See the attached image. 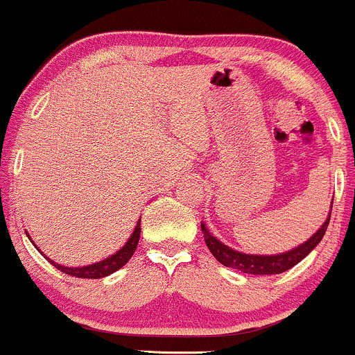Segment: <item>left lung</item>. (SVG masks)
<instances>
[{
  "instance_id": "obj_1",
  "label": "left lung",
  "mask_w": 355,
  "mask_h": 355,
  "mask_svg": "<svg viewBox=\"0 0 355 355\" xmlns=\"http://www.w3.org/2000/svg\"><path fill=\"white\" fill-rule=\"evenodd\" d=\"M331 205H334V201H331ZM331 205H330V211H329V216H327V220L310 239L304 240L303 243H300V245L295 247V249L286 250V252H281V254L261 255V254L240 252V250L232 249V247L225 245L223 242H220V240L208 230L207 225L203 222H201V232H203L205 242H207L209 252L213 254V257H215L220 264L227 266V268H232V269L242 270V272H247V274H281L303 261V259L306 257V255L310 254L316 245H318L320 240H322L323 235H325L327 227H329Z\"/></svg>"
}]
</instances>
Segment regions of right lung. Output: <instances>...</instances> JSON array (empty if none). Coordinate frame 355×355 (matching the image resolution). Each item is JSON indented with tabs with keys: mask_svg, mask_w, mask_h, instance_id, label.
I'll use <instances>...</instances> for the list:
<instances>
[{
	"mask_svg": "<svg viewBox=\"0 0 355 355\" xmlns=\"http://www.w3.org/2000/svg\"><path fill=\"white\" fill-rule=\"evenodd\" d=\"M25 234H26V232H25ZM26 235H28V234H26ZM28 239H30V235H28ZM139 239H140V220L137 222L135 228H133L130 239L127 240V243H125V245L121 247L120 250H116L115 254L110 255V257H106V259H103V261H100V262L83 266V268H69V266L57 264L55 261H52V259H49L44 252H40V249H39V252L44 255V257L47 259V261L51 262L54 268L62 270V272L69 274V276L83 277V279H100V277L110 276V274H113L115 270L121 269L125 264H127L128 261H130L133 252H135L137 245H139ZM30 240H32V239H30Z\"/></svg>",
	"mask_w": 355,
	"mask_h": 355,
	"instance_id": "1",
	"label": "right lung"
}]
</instances>
